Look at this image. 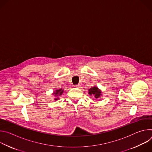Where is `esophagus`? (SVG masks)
<instances>
[{"mask_svg":"<svg viewBox=\"0 0 152 152\" xmlns=\"http://www.w3.org/2000/svg\"><path fill=\"white\" fill-rule=\"evenodd\" d=\"M80 85L79 84V85H74V87H75V88H79L80 87Z\"/></svg>","mask_w":152,"mask_h":152,"instance_id":"obj_1","label":"esophagus"}]
</instances>
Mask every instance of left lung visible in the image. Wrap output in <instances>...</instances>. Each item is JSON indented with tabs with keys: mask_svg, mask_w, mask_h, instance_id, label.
I'll list each match as a JSON object with an SVG mask.
<instances>
[{
	"mask_svg": "<svg viewBox=\"0 0 152 152\" xmlns=\"http://www.w3.org/2000/svg\"><path fill=\"white\" fill-rule=\"evenodd\" d=\"M88 94L93 96L96 99L100 98L103 95L102 91L96 86H94L88 90Z\"/></svg>",
	"mask_w": 152,
	"mask_h": 152,
	"instance_id": "8db88e82",
	"label": "left lung"
}]
</instances>
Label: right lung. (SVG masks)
I'll list each match as a JSON object with an SVG mask.
<instances>
[{
  "mask_svg": "<svg viewBox=\"0 0 152 152\" xmlns=\"http://www.w3.org/2000/svg\"><path fill=\"white\" fill-rule=\"evenodd\" d=\"M63 93H64V90L62 89V88L56 90H55V91H53V93H52V94L54 95L55 97H56L54 99V100H58V99H59V97H58V96H61Z\"/></svg>",
  "mask_w": 152,
  "mask_h": 152,
  "instance_id": "1",
  "label": "right lung"
}]
</instances>
